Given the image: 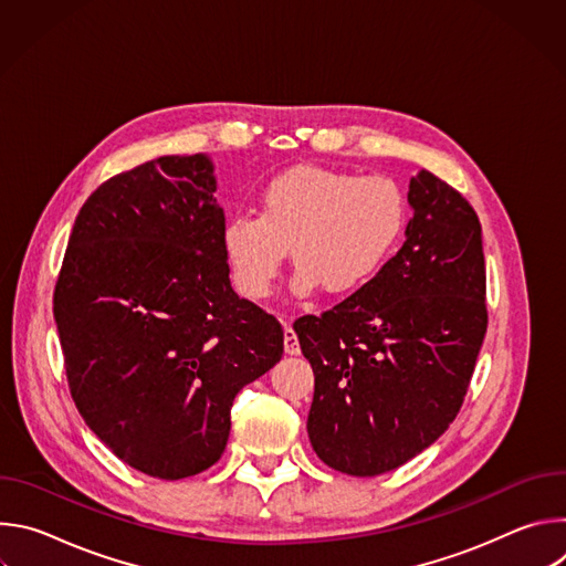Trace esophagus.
Returning a JSON list of instances; mask_svg holds the SVG:
<instances>
[{"label":"esophagus","mask_w":566,"mask_h":566,"mask_svg":"<svg viewBox=\"0 0 566 566\" xmlns=\"http://www.w3.org/2000/svg\"><path fill=\"white\" fill-rule=\"evenodd\" d=\"M284 352L289 356H297L300 354V343H297V336H295L291 325H284Z\"/></svg>","instance_id":"esophagus-1"}]
</instances>
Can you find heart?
Segmentation results:
<instances>
[{
  "instance_id": "b5f03b06",
  "label": "heart",
  "mask_w": 566,
  "mask_h": 566,
  "mask_svg": "<svg viewBox=\"0 0 566 566\" xmlns=\"http://www.w3.org/2000/svg\"><path fill=\"white\" fill-rule=\"evenodd\" d=\"M258 217L234 214L221 232L234 286L266 300L291 251L293 289L349 297L367 289L396 253L408 226V199L387 177L300 166L271 179Z\"/></svg>"
}]
</instances>
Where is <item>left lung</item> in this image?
<instances>
[{
  "label": "left lung",
  "instance_id": "left-lung-1",
  "mask_svg": "<svg viewBox=\"0 0 566 566\" xmlns=\"http://www.w3.org/2000/svg\"><path fill=\"white\" fill-rule=\"evenodd\" d=\"M408 201L406 241L380 275L293 325L315 376L311 446L354 476L394 470L448 430L489 325L476 212L428 170Z\"/></svg>",
  "mask_w": 566,
  "mask_h": 566
}]
</instances>
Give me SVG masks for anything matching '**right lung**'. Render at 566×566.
Masks as SVG:
<instances>
[{
	"mask_svg": "<svg viewBox=\"0 0 566 566\" xmlns=\"http://www.w3.org/2000/svg\"><path fill=\"white\" fill-rule=\"evenodd\" d=\"M210 156H160L80 208L53 293L69 389L90 430L158 479L226 450L237 391L284 354L280 322L239 297Z\"/></svg>",
	"mask_w": 566,
	"mask_h": 566,
	"instance_id": "1",
	"label": "right lung"
}]
</instances>
